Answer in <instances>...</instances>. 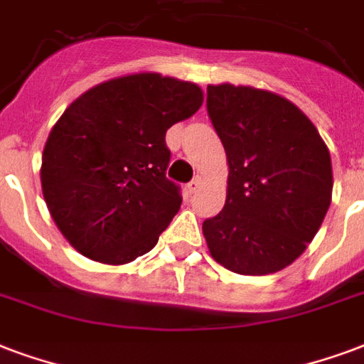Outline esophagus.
Masks as SVG:
<instances>
[{
  "instance_id": "obj_1",
  "label": "esophagus",
  "mask_w": 364,
  "mask_h": 364,
  "mask_svg": "<svg viewBox=\"0 0 364 364\" xmlns=\"http://www.w3.org/2000/svg\"><path fill=\"white\" fill-rule=\"evenodd\" d=\"M201 182H203V178H201V176H196V178L192 180V182H190V184H188V190H190V193H193L196 192V190H198L199 186H201Z\"/></svg>"
}]
</instances>
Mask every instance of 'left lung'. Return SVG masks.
<instances>
[{"instance_id": "8db88e82", "label": "left lung", "mask_w": 364, "mask_h": 364, "mask_svg": "<svg viewBox=\"0 0 364 364\" xmlns=\"http://www.w3.org/2000/svg\"><path fill=\"white\" fill-rule=\"evenodd\" d=\"M207 113L228 159L226 203L203 223L213 259L272 274L315 237L332 201V161L301 109L251 86H207Z\"/></svg>"}]
</instances>
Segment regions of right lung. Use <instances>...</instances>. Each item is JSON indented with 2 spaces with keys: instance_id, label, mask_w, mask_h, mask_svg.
Masks as SVG:
<instances>
[{
  "instance_id": "1",
  "label": "right lung",
  "mask_w": 364,
  "mask_h": 364,
  "mask_svg": "<svg viewBox=\"0 0 364 364\" xmlns=\"http://www.w3.org/2000/svg\"><path fill=\"white\" fill-rule=\"evenodd\" d=\"M203 103L198 84L157 73L101 82L51 128L42 192L76 251L124 264L151 251L178 213L180 186L166 178V130Z\"/></svg>"
}]
</instances>
